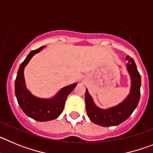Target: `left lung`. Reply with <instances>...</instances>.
<instances>
[{"mask_svg":"<svg viewBox=\"0 0 153 153\" xmlns=\"http://www.w3.org/2000/svg\"><path fill=\"white\" fill-rule=\"evenodd\" d=\"M126 60L127 70L130 76L131 86L129 95L122 102L108 109H101L94 103L87 89L86 90V109L93 123L104 127L118 126L129 118L137 106L140 99L141 76L132 58L127 56Z\"/></svg>","mask_w":153,"mask_h":153,"instance_id":"obj_1","label":"left lung"}]
</instances>
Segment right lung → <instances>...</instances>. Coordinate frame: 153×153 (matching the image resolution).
<instances>
[{
  "label": "right lung",
  "mask_w": 153,
  "mask_h": 153,
  "mask_svg": "<svg viewBox=\"0 0 153 153\" xmlns=\"http://www.w3.org/2000/svg\"><path fill=\"white\" fill-rule=\"evenodd\" d=\"M44 47L43 46L37 50L30 52L19 67L15 79V95L19 106L27 117L39 122H46L57 118L63 112L68 95L77 85L75 83L65 86L59 90L54 97L50 99L35 97L27 90L24 79V68L31 58Z\"/></svg>",
  "instance_id": "obj_1"
}]
</instances>
